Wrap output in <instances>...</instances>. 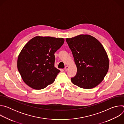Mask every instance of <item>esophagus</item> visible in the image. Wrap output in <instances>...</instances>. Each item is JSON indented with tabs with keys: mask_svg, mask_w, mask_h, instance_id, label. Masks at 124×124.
<instances>
[{
	"mask_svg": "<svg viewBox=\"0 0 124 124\" xmlns=\"http://www.w3.org/2000/svg\"><path fill=\"white\" fill-rule=\"evenodd\" d=\"M68 69H69V66H66L65 67V68H64V70H65V71H67Z\"/></svg>",
	"mask_w": 124,
	"mask_h": 124,
	"instance_id": "esophagus-1",
	"label": "esophagus"
}]
</instances>
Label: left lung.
<instances>
[{
    "mask_svg": "<svg viewBox=\"0 0 124 124\" xmlns=\"http://www.w3.org/2000/svg\"><path fill=\"white\" fill-rule=\"evenodd\" d=\"M66 42L71 50L77 73L73 83L84 89H91L104 79L109 68V59L101 44L89 35H79Z\"/></svg>",
    "mask_w": 124,
    "mask_h": 124,
    "instance_id": "left-lung-1",
    "label": "left lung"
}]
</instances>
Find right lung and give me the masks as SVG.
I'll use <instances>...</instances> for the list:
<instances>
[{
  "instance_id": "1",
  "label": "right lung",
  "mask_w": 124,
  "mask_h": 124,
  "mask_svg": "<svg viewBox=\"0 0 124 124\" xmlns=\"http://www.w3.org/2000/svg\"><path fill=\"white\" fill-rule=\"evenodd\" d=\"M64 41L62 38L36 36L27 43L17 61V69L25 84L39 90L54 81L60 72L54 66V53Z\"/></svg>"
}]
</instances>
